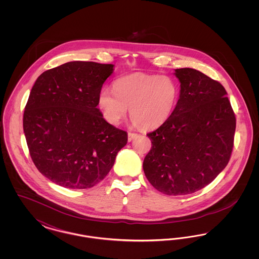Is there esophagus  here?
Here are the masks:
<instances>
[{
  "label": "esophagus",
  "instance_id": "obj_1",
  "mask_svg": "<svg viewBox=\"0 0 259 259\" xmlns=\"http://www.w3.org/2000/svg\"><path fill=\"white\" fill-rule=\"evenodd\" d=\"M138 137V134H136V133H132V132H129L128 133V141L129 142H131V141H133L134 139H136Z\"/></svg>",
  "mask_w": 259,
  "mask_h": 259
}]
</instances>
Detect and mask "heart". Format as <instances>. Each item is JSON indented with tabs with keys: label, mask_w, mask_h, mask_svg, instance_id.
<instances>
[{
	"label": "heart",
	"mask_w": 259,
	"mask_h": 259,
	"mask_svg": "<svg viewBox=\"0 0 259 259\" xmlns=\"http://www.w3.org/2000/svg\"><path fill=\"white\" fill-rule=\"evenodd\" d=\"M103 89L98 107L103 117L112 125L120 123L129 108L132 122L147 129L165 123L176 109L180 96L178 82L169 75L144 73L124 75Z\"/></svg>",
	"instance_id": "1"
}]
</instances>
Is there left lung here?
<instances>
[{"mask_svg": "<svg viewBox=\"0 0 259 259\" xmlns=\"http://www.w3.org/2000/svg\"><path fill=\"white\" fill-rule=\"evenodd\" d=\"M180 99L170 118L147 134L151 148L143 168L151 185L167 195L194 193L228 164L236 117L226 90L190 68L175 70Z\"/></svg>", "mask_w": 259, "mask_h": 259, "instance_id": "obj_1", "label": "left lung"}]
</instances>
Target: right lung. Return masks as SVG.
<instances>
[{
  "mask_svg": "<svg viewBox=\"0 0 259 259\" xmlns=\"http://www.w3.org/2000/svg\"><path fill=\"white\" fill-rule=\"evenodd\" d=\"M113 65L73 61L44 72L30 92L23 130L31 158L52 183L90 188L111 171L127 133L108 123L98 95Z\"/></svg>",
  "mask_w": 259,
  "mask_h": 259,
  "instance_id": "obj_1",
  "label": "right lung"
}]
</instances>
